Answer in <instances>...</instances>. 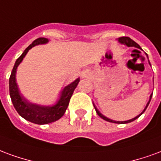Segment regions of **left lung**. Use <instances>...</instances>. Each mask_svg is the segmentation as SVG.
Segmentation results:
<instances>
[{
    "mask_svg": "<svg viewBox=\"0 0 161 161\" xmlns=\"http://www.w3.org/2000/svg\"><path fill=\"white\" fill-rule=\"evenodd\" d=\"M118 42H120L121 43H124V44H125V45H127L128 47H136V48H138V49H140V50H142V48L140 47V45L138 44V43H136L135 41H133L130 37H121L118 38ZM150 64V63H149ZM152 96H153V94L150 95V98H149V101L147 102V104L146 107H145V109L143 110L142 112L141 113L140 115H138V116H136V118H132V119H130V120H128V121H123V122H120V121H114V120H111V119H110V118H106V117H105L104 115H102L99 111H98V110L96 108V106L94 105V104H93V106H94L95 110H96V112H97V114L101 118H103L104 120L105 121H108V122H111V123H115V124H128V123H130V122H133V121H135L136 118H138L139 117H140L141 115L142 114L144 111H146L147 107L148 106V105H149L150 103V100H151V98H152Z\"/></svg>",
    "mask_w": 161,
    "mask_h": 161,
    "instance_id": "1",
    "label": "left lung"
}]
</instances>
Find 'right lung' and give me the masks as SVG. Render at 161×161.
Returning a JSON list of instances; mask_svg holds the SVG:
<instances>
[{
  "label": "right lung",
  "instance_id": "right-lung-1",
  "mask_svg": "<svg viewBox=\"0 0 161 161\" xmlns=\"http://www.w3.org/2000/svg\"><path fill=\"white\" fill-rule=\"evenodd\" d=\"M48 42H49L48 38H45V37H39L36 40H34L32 43L24 50L22 55L16 60L14 69L12 70L10 78H9V92H10V97H11L12 102L15 110L25 120L36 124H50L62 118L69 106V100L73 92L80 81V78H77L75 81H73L72 83L65 86L62 91L59 100L57 101L56 105L52 106H42V105H36V104H31L20 94L17 83H16V79H15V74H16L17 68L19 65V63L22 62V60L24 59V57L30 49H31L35 45L43 44Z\"/></svg>",
  "mask_w": 161,
  "mask_h": 161
}]
</instances>
